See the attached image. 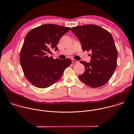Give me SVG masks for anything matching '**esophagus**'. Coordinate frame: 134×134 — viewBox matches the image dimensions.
<instances>
[{
    "instance_id": "obj_1",
    "label": "esophagus",
    "mask_w": 134,
    "mask_h": 134,
    "mask_svg": "<svg viewBox=\"0 0 134 134\" xmlns=\"http://www.w3.org/2000/svg\"><path fill=\"white\" fill-rule=\"evenodd\" d=\"M71 62H72V63H79L78 61H77V60H75V59H71Z\"/></svg>"
}]
</instances>
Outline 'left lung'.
<instances>
[{"mask_svg": "<svg viewBox=\"0 0 134 134\" xmlns=\"http://www.w3.org/2000/svg\"><path fill=\"white\" fill-rule=\"evenodd\" d=\"M71 31L80 41L83 51L92 52L90 63L80 62L85 66V72L79 79L93 88L106 83L117 66V50L113 38L107 30L95 25L72 27Z\"/></svg>", "mask_w": 134, "mask_h": 134, "instance_id": "1", "label": "left lung"}]
</instances>
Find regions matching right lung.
Masks as SVG:
<instances>
[{
    "label": "right lung",
    "mask_w": 134,
    "mask_h": 134,
    "mask_svg": "<svg viewBox=\"0 0 134 134\" xmlns=\"http://www.w3.org/2000/svg\"><path fill=\"white\" fill-rule=\"evenodd\" d=\"M70 28L55 24H44L34 28L27 34L20 54V62L24 75L34 86L47 88L62 77L65 69L71 63L52 56L51 50L56 47L61 37Z\"/></svg>",
    "instance_id": "right-lung-1"
}]
</instances>
